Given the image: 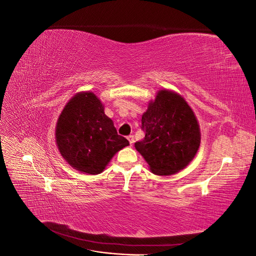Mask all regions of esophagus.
Returning a JSON list of instances; mask_svg holds the SVG:
<instances>
[{"label":"esophagus","instance_id":"esophagus-1","mask_svg":"<svg viewBox=\"0 0 256 256\" xmlns=\"http://www.w3.org/2000/svg\"><path fill=\"white\" fill-rule=\"evenodd\" d=\"M127 138H128L130 145H134V136H128Z\"/></svg>","mask_w":256,"mask_h":256}]
</instances>
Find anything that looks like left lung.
<instances>
[{"mask_svg":"<svg viewBox=\"0 0 256 256\" xmlns=\"http://www.w3.org/2000/svg\"><path fill=\"white\" fill-rule=\"evenodd\" d=\"M145 138L136 150L160 176L180 172L187 166L200 143L198 120L187 102L175 92L161 90L142 115Z\"/></svg>","mask_w":256,"mask_h":256,"instance_id":"1","label":"left lung"}]
</instances>
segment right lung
I'll list each match as a JSON object with an SVG mask.
<instances>
[{"label": "right lung", "instance_id": "add662e5", "mask_svg": "<svg viewBox=\"0 0 256 256\" xmlns=\"http://www.w3.org/2000/svg\"><path fill=\"white\" fill-rule=\"evenodd\" d=\"M104 109L94 92H81L69 100L58 120V148L82 173H102L114 154L129 145L127 138L118 134Z\"/></svg>", "mask_w": 256, "mask_h": 256}]
</instances>
